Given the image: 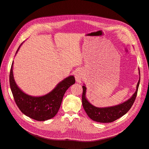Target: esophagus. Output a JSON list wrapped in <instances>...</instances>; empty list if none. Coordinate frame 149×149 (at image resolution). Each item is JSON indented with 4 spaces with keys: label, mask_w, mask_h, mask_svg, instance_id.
<instances>
[{
    "label": "esophagus",
    "mask_w": 149,
    "mask_h": 149,
    "mask_svg": "<svg viewBox=\"0 0 149 149\" xmlns=\"http://www.w3.org/2000/svg\"><path fill=\"white\" fill-rule=\"evenodd\" d=\"M83 72L81 70H78L77 71L75 72V80H76L77 82L81 83L82 79H83Z\"/></svg>",
    "instance_id": "1"
}]
</instances>
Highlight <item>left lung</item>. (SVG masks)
<instances>
[{"label":"left lung","mask_w":149,"mask_h":149,"mask_svg":"<svg viewBox=\"0 0 149 149\" xmlns=\"http://www.w3.org/2000/svg\"><path fill=\"white\" fill-rule=\"evenodd\" d=\"M139 72L140 76V72L139 71ZM139 82L140 77L136 86V90L130 99L119 105L105 108H99L92 105L86 98V88L83 86L82 104L85 112L90 118L99 123H111L120 118L130 110L133 104L134 103L137 95Z\"/></svg>","instance_id":"obj_1"}]
</instances>
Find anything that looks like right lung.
Segmentation results:
<instances>
[{
	"label": "right lung",
	"mask_w": 149,
	"mask_h": 149,
	"mask_svg": "<svg viewBox=\"0 0 149 149\" xmlns=\"http://www.w3.org/2000/svg\"><path fill=\"white\" fill-rule=\"evenodd\" d=\"M13 65V63L10 72V84L15 102L20 111L29 118L38 121L53 118L59 110L66 91L75 83L74 77L69 76L66 78L48 94L38 97H32L23 92L18 88L14 79Z\"/></svg>",
	"instance_id": "obj_1"
}]
</instances>
